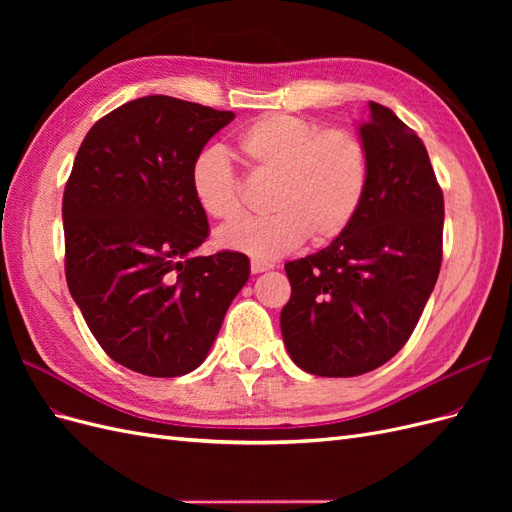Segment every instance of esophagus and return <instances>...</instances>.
Returning a JSON list of instances; mask_svg holds the SVG:
<instances>
[{
  "label": "esophagus",
  "mask_w": 512,
  "mask_h": 512,
  "mask_svg": "<svg viewBox=\"0 0 512 512\" xmlns=\"http://www.w3.org/2000/svg\"><path fill=\"white\" fill-rule=\"evenodd\" d=\"M252 273H265L269 269H273L271 262H265V260H252Z\"/></svg>",
  "instance_id": "34e87169"
}]
</instances>
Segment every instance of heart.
I'll return each instance as SVG.
<instances>
[{"instance_id":"heart-1","label":"heart","mask_w":512,"mask_h":512,"mask_svg":"<svg viewBox=\"0 0 512 512\" xmlns=\"http://www.w3.org/2000/svg\"><path fill=\"white\" fill-rule=\"evenodd\" d=\"M241 160L256 175L273 177L267 218L224 226L215 243L224 250L271 260L309 237L327 243L350 226L367 185L363 143L346 130H320L292 115H262L237 136ZM192 196L209 218L237 220L241 183L220 149L200 151L190 168Z\"/></svg>"}]
</instances>
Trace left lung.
I'll return each mask as SVG.
<instances>
[{
	"instance_id": "obj_1",
	"label": "left lung",
	"mask_w": 512,
	"mask_h": 512,
	"mask_svg": "<svg viewBox=\"0 0 512 512\" xmlns=\"http://www.w3.org/2000/svg\"><path fill=\"white\" fill-rule=\"evenodd\" d=\"M359 134L367 156L359 211L331 245L284 265L286 350L324 378L361 376L393 359L442 265L444 196L423 141L376 102Z\"/></svg>"
}]
</instances>
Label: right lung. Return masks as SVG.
Returning a JSON list of instances; mask_svg holds the SVG:
<instances>
[{"label":"right lung","instance_id":"add662e5","mask_svg":"<svg viewBox=\"0 0 512 512\" xmlns=\"http://www.w3.org/2000/svg\"><path fill=\"white\" fill-rule=\"evenodd\" d=\"M232 119L145 96L96 121L74 158L61 205L68 288L102 350L138 374L194 371L250 277L245 254L194 256L209 222L190 168Z\"/></svg>","mask_w":512,"mask_h":512}]
</instances>
